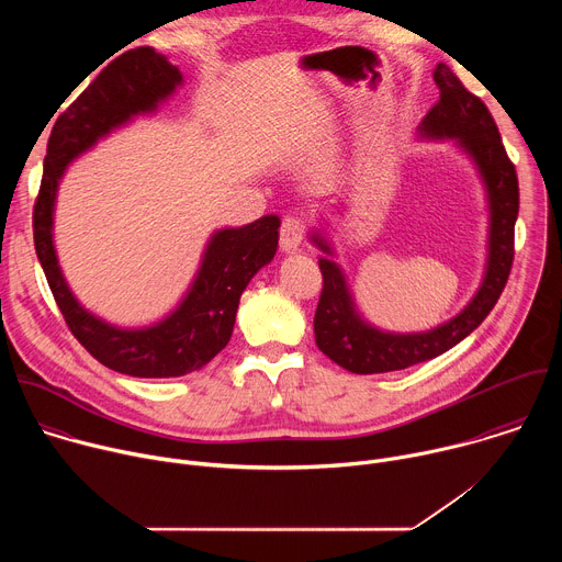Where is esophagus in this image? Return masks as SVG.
I'll return each mask as SVG.
<instances>
[{
  "label": "esophagus",
  "mask_w": 562,
  "mask_h": 562,
  "mask_svg": "<svg viewBox=\"0 0 562 562\" xmlns=\"http://www.w3.org/2000/svg\"><path fill=\"white\" fill-rule=\"evenodd\" d=\"M306 235V222L300 215H286L280 226V245L284 251H295Z\"/></svg>",
  "instance_id": "1"
}]
</instances>
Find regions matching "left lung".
I'll use <instances>...</instances> for the list:
<instances>
[{"instance_id":"8db88e82","label":"left lung","mask_w":562,"mask_h":562,"mask_svg":"<svg viewBox=\"0 0 562 562\" xmlns=\"http://www.w3.org/2000/svg\"><path fill=\"white\" fill-rule=\"evenodd\" d=\"M434 82L440 100L431 106L420 124V133L429 137H456L475 159L490 193L492 228H490V262L485 282L469 306L451 323L414 336L382 334L364 325L353 311L342 271L336 262L319 258L323 291H319L313 331L317 349L351 373H384L407 369L431 360L460 340H464L490 311L496 306L514 265V226L518 217V176L501 139L498 126L485 102L456 77L447 64H438ZM313 243L327 251L325 239L313 235Z\"/></svg>"}]
</instances>
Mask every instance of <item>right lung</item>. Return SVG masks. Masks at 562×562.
Masks as SVG:
<instances>
[{
  "instance_id": "add662e5",
  "label": "right lung",
  "mask_w": 562,
  "mask_h": 562,
  "mask_svg": "<svg viewBox=\"0 0 562 562\" xmlns=\"http://www.w3.org/2000/svg\"><path fill=\"white\" fill-rule=\"evenodd\" d=\"M182 82L178 66L150 46L115 57L55 122L44 159V176L33 206L35 251L70 334L98 362L133 378H178L211 362L231 340L239 295L276 256L278 215L211 237L202 269L176 313L139 331L115 329L68 291L53 249V202L57 180L72 157L95 144L135 113H146Z\"/></svg>"
}]
</instances>
